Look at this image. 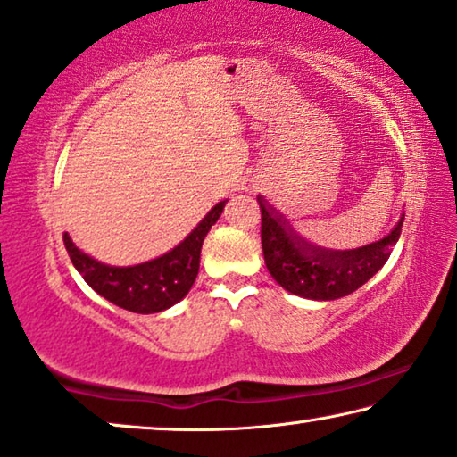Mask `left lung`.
Here are the masks:
<instances>
[{
  "instance_id": "8db88e82",
  "label": "left lung",
  "mask_w": 457,
  "mask_h": 457,
  "mask_svg": "<svg viewBox=\"0 0 457 457\" xmlns=\"http://www.w3.org/2000/svg\"><path fill=\"white\" fill-rule=\"evenodd\" d=\"M256 201L261 204V240L269 273L284 290L300 298L337 300L356 292L387 262L402 234L403 213L381 240L350 250L323 248L302 237L265 196L259 195Z\"/></svg>"
}]
</instances>
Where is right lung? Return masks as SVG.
Wrapping results in <instances>:
<instances>
[{
	"label": "right lung",
	"mask_w": 457,
	"mask_h": 457,
	"mask_svg": "<svg viewBox=\"0 0 457 457\" xmlns=\"http://www.w3.org/2000/svg\"><path fill=\"white\" fill-rule=\"evenodd\" d=\"M226 203L228 198L217 203L176 248L138 265H105L91 254L82 253L68 231L63 234V244L76 271L103 298L130 312H162L178 304L190 292L201 265L203 240L207 237L211 226H215L221 217Z\"/></svg>",
	"instance_id": "add662e5"
}]
</instances>
